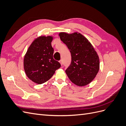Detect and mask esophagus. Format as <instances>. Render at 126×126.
Segmentation results:
<instances>
[{
    "label": "esophagus",
    "instance_id": "1",
    "mask_svg": "<svg viewBox=\"0 0 126 126\" xmlns=\"http://www.w3.org/2000/svg\"><path fill=\"white\" fill-rule=\"evenodd\" d=\"M59 63H60L61 64V65H63V60H60L59 61Z\"/></svg>",
    "mask_w": 126,
    "mask_h": 126
}]
</instances>
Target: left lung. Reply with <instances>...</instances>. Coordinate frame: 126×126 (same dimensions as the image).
Wrapping results in <instances>:
<instances>
[{
	"instance_id": "obj_1",
	"label": "left lung",
	"mask_w": 126,
	"mask_h": 126,
	"mask_svg": "<svg viewBox=\"0 0 126 126\" xmlns=\"http://www.w3.org/2000/svg\"><path fill=\"white\" fill-rule=\"evenodd\" d=\"M59 36L71 53V64L66 70L68 78L78 86L89 84L99 70V58L93 45L79 32H60Z\"/></svg>"
}]
</instances>
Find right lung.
<instances>
[{
    "mask_svg": "<svg viewBox=\"0 0 126 126\" xmlns=\"http://www.w3.org/2000/svg\"><path fill=\"white\" fill-rule=\"evenodd\" d=\"M52 36H40L28 48L24 59L25 73L29 79L38 84L48 81L61 67L54 59V50L51 46Z\"/></svg>",
    "mask_w": 126,
    "mask_h": 126,
    "instance_id": "1",
    "label": "right lung"
}]
</instances>
